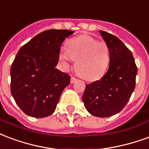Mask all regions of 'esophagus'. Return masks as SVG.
<instances>
[{
    "mask_svg": "<svg viewBox=\"0 0 149 149\" xmlns=\"http://www.w3.org/2000/svg\"><path fill=\"white\" fill-rule=\"evenodd\" d=\"M76 80H77L76 78H74V77H71V79H70V83H74Z\"/></svg>",
    "mask_w": 149,
    "mask_h": 149,
    "instance_id": "34e87169",
    "label": "esophagus"
}]
</instances>
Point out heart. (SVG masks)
Instances as JSON below:
<instances>
[{
  "label": "heart",
  "instance_id": "1",
  "mask_svg": "<svg viewBox=\"0 0 149 149\" xmlns=\"http://www.w3.org/2000/svg\"><path fill=\"white\" fill-rule=\"evenodd\" d=\"M59 58L65 62L76 61L75 70L79 75L92 82L106 72L109 63V47L90 36H80L67 42V49L62 50Z\"/></svg>",
  "mask_w": 149,
  "mask_h": 149
}]
</instances>
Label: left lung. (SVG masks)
I'll use <instances>...</instances> for the list:
<instances>
[{
  "instance_id": "obj_1",
  "label": "left lung",
  "mask_w": 149,
  "mask_h": 149,
  "mask_svg": "<svg viewBox=\"0 0 149 149\" xmlns=\"http://www.w3.org/2000/svg\"><path fill=\"white\" fill-rule=\"evenodd\" d=\"M109 47V70L102 79L86 86L82 102L91 114L107 118L124 109L135 89L137 67L132 54L113 35L100 31Z\"/></svg>"
}]
</instances>
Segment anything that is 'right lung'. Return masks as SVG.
<instances>
[{"instance_id":"add662e5","label":"right lung","mask_w":149,"mask_h":149,"mask_svg":"<svg viewBox=\"0 0 149 149\" xmlns=\"http://www.w3.org/2000/svg\"><path fill=\"white\" fill-rule=\"evenodd\" d=\"M74 31L46 30L21 47L10 70L11 93L25 114L46 118L55 110L70 76L55 68L60 47Z\"/></svg>"}]
</instances>
